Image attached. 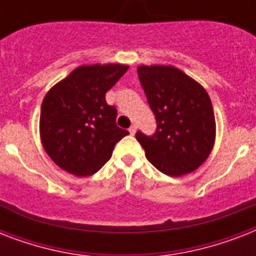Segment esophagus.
Returning <instances> with one entry per match:
<instances>
[{
  "label": "esophagus",
  "instance_id": "obj_1",
  "mask_svg": "<svg viewBox=\"0 0 256 256\" xmlns=\"http://www.w3.org/2000/svg\"><path fill=\"white\" fill-rule=\"evenodd\" d=\"M128 132H130V134H132V136H134V134H136V124H132V128H128Z\"/></svg>",
  "mask_w": 256,
  "mask_h": 256
}]
</instances>
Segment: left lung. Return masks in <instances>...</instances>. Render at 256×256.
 Segmentation results:
<instances>
[{"label": "left lung", "mask_w": 256, "mask_h": 256, "mask_svg": "<svg viewBox=\"0 0 256 256\" xmlns=\"http://www.w3.org/2000/svg\"><path fill=\"white\" fill-rule=\"evenodd\" d=\"M138 77L156 120L152 136L136 134L148 160L170 176L196 170L215 140L214 110L206 90L171 66H140Z\"/></svg>", "instance_id": "8db88e82"}]
</instances>
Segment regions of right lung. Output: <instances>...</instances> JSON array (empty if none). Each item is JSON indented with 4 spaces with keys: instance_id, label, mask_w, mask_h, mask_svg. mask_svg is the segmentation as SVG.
Listing matches in <instances>:
<instances>
[{
    "instance_id": "obj_1",
    "label": "right lung",
    "mask_w": 256,
    "mask_h": 256,
    "mask_svg": "<svg viewBox=\"0 0 256 256\" xmlns=\"http://www.w3.org/2000/svg\"><path fill=\"white\" fill-rule=\"evenodd\" d=\"M128 70L126 65L80 66L44 98L40 132L54 164L70 174L88 176L100 170L128 130L116 126V108L106 92Z\"/></svg>"
}]
</instances>
